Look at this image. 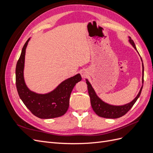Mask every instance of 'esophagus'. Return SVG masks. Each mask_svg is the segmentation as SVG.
Instances as JSON below:
<instances>
[{
  "mask_svg": "<svg viewBox=\"0 0 153 153\" xmlns=\"http://www.w3.org/2000/svg\"><path fill=\"white\" fill-rule=\"evenodd\" d=\"M87 75H88L87 73L85 71H83L81 72V75H82V77H85V76H87Z\"/></svg>",
  "mask_w": 153,
  "mask_h": 153,
  "instance_id": "1",
  "label": "esophagus"
}]
</instances>
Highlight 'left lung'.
Instances as JSON below:
<instances>
[{
  "label": "left lung",
  "instance_id": "left-lung-1",
  "mask_svg": "<svg viewBox=\"0 0 153 153\" xmlns=\"http://www.w3.org/2000/svg\"><path fill=\"white\" fill-rule=\"evenodd\" d=\"M129 41L131 45L133 46L137 51V48L135 47V43L131 39L130 37H129ZM142 60V59H141ZM142 84L143 83V65L142 63ZM86 83L87 85V89H88V92H89V95L91 99V104L92 106V108L94 111V112L99 115L100 117H104V118H108V119H116L121 117L123 116L124 115L126 114L128 111L131 108L133 105L135 103L138 98H139V96L141 94L142 89L143 85L142 86L141 89L138 92V94L136 96V98L134 99L130 103H127L124 105L121 106H115V105H112L106 103L104 101L101 100L99 97L97 96L96 93L95 92L93 88H92L91 84L88 81L87 79H86Z\"/></svg>",
  "mask_w": 153,
  "mask_h": 153
}]
</instances>
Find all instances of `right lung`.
<instances>
[{
    "mask_svg": "<svg viewBox=\"0 0 153 153\" xmlns=\"http://www.w3.org/2000/svg\"><path fill=\"white\" fill-rule=\"evenodd\" d=\"M30 38L26 41L16 66V85L18 95L23 103L32 114L40 119L61 117L69 108V97L76 83L82 77L77 74L61 82L55 89L47 94H38L29 90L24 77L25 50Z\"/></svg>",
    "mask_w": 153,
    "mask_h": 153,
    "instance_id": "right-lung-1",
    "label": "right lung"
}]
</instances>
